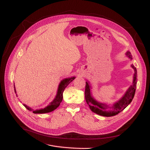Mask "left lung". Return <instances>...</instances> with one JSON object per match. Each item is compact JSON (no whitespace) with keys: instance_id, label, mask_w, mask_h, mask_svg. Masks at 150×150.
I'll return each instance as SVG.
<instances>
[{"instance_id":"1","label":"left lung","mask_w":150,"mask_h":150,"mask_svg":"<svg viewBox=\"0 0 150 150\" xmlns=\"http://www.w3.org/2000/svg\"><path fill=\"white\" fill-rule=\"evenodd\" d=\"M126 54L127 57L129 58L130 59H132L131 54L129 51H127ZM131 67L132 68V69L134 70V71L132 83L129 87V88L127 90L125 95L121 97V99L115 102V103L112 105H108L106 104L101 103V102H99L94 99L92 95V92L91 91V86L90 85V82L88 81H87L86 85H85V98L87 104L89 106V108L91 109L92 112L105 117L114 116V115H117L119 112H121V111H122L131 103L134 96L137 83L136 68L133 65H131Z\"/></svg>"}]
</instances>
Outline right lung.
<instances>
[{"label": "right lung", "instance_id": "add662e5", "mask_svg": "<svg viewBox=\"0 0 150 150\" xmlns=\"http://www.w3.org/2000/svg\"><path fill=\"white\" fill-rule=\"evenodd\" d=\"M75 79V76H72V77H70H70L66 78L65 79L62 80L58 85L57 93L56 96H55V97H54V99L53 100V101H51L50 102L48 105L45 107V108L37 109V110H35L30 108V107L28 106L27 105L23 104V105L28 110H29L30 111H33V112L35 114H45V113L52 112L53 110H55L58 108V107L59 105V104H60V103L62 102V101L63 100V93L64 90H65V88L68 86V85L69 84L70 82H71ZM14 87L15 92L16 93L14 85Z\"/></svg>", "mask_w": 150, "mask_h": 150}]
</instances>
